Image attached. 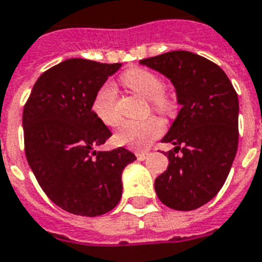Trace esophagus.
<instances>
[{
	"label": "esophagus",
	"mask_w": 262,
	"mask_h": 262,
	"mask_svg": "<svg viewBox=\"0 0 262 262\" xmlns=\"http://www.w3.org/2000/svg\"><path fill=\"white\" fill-rule=\"evenodd\" d=\"M136 157H137V160L142 161V160H145L146 157H148V153H146V152H137V153H136Z\"/></svg>",
	"instance_id": "esophagus-1"
}]
</instances>
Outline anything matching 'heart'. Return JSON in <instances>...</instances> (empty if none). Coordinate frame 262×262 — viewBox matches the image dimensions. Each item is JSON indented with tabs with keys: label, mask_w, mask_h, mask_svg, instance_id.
I'll use <instances>...</instances> for the list:
<instances>
[{
	"label": "heart",
	"mask_w": 262,
	"mask_h": 262,
	"mask_svg": "<svg viewBox=\"0 0 262 262\" xmlns=\"http://www.w3.org/2000/svg\"><path fill=\"white\" fill-rule=\"evenodd\" d=\"M121 82L141 97L149 99L152 109L163 116H171L175 110V101L164 91V80L156 72L141 67L129 69L121 75ZM93 112L107 126H117L121 122L118 94L112 83H105L97 91L93 99ZM163 133V122L156 117H150L141 122L125 121L116 138L121 145L135 150H144Z\"/></svg>",
	"instance_id": "1"
}]
</instances>
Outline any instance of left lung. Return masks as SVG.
Segmentation results:
<instances>
[{
	"label": "left lung",
	"instance_id": "left-lung-1",
	"mask_svg": "<svg viewBox=\"0 0 262 262\" xmlns=\"http://www.w3.org/2000/svg\"><path fill=\"white\" fill-rule=\"evenodd\" d=\"M164 74L176 89L179 114L163 142L168 168L155 180L165 206L190 211L220 192L238 148V95L220 66L190 51H171L140 60Z\"/></svg>",
	"mask_w": 262,
	"mask_h": 262
}]
</instances>
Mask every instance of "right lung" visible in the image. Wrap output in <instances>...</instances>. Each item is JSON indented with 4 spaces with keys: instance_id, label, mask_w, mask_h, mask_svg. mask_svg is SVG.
I'll return each mask as SVG.
<instances>
[{
    "instance_id": "right-lung-1",
    "label": "right lung",
    "mask_w": 262,
    "mask_h": 262,
    "mask_svg": "<svg viewBox=\"0 0 262 262\" xmlns=\"http://www.w3.org/2000/svg\"><path fill=\"white\" fill-rule=\"evenodd\" d=\"M121 67L69 59L40 75L23 112L28 164L46 195L66 211L97 216L118 205L125 148L95 150L112 136L93 112L97 91Z\"/></svg>"
}]
</instances>
